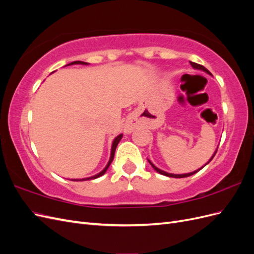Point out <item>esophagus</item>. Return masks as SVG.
I'll return each instance as SVG.
<instances>
[{"mask_svg": "<svg viewBox=\"0 0 254 254\" xmlns=\"http://www.w3.org/2000/svg\"><path fill=\"white\" fill-rule=\"evenodd\" d=\"M131 129H132V127H131V125H130V124H127L125 126V131L126 132H130V131H131Z\"/></svg>", "mask_w": 254, "mask_h": 254, "instance_id": "esophagus-1", "label": "esophagus"}]
</instances>
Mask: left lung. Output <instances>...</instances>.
<instances>
[{
	"label": "left lung",
	"mask_w": 254,
	"mask_h": 254,
	"mask_svg": "<svg viewBox=\"0 0 254 254\" xmlns=\"http://www.w3.org/2000/svg\"><path fill=\"white\" fill-rule=\"evenodd\" d=\"M190 65L191 66H193L194 68H197V70H201V71H203V72H205V73H207V74H210V75H212L211 74V72L209 71V70H207V68H205L203 65H201V64H195V63H190ZM216 152H217V149H216V151H215L214 152V155L212 156V158L210 159V161H209V162H207L206 164H209L210 162H211V161H212V159L214 158V156L215 155H216ZM148 162L150 163V165L153 167V170H155V171H157L159 174H161V175H164V176H167V177H172V178H186V177H190V176H191V175H194V174H196V173H198L199 171H200V170H202V168L206 165H204V166H202L201 168H199V170L198 171H195V172H193V173H190V174H183V175H175V174H170V173H166V172H163V171H161V170H159V168L157 167V166H155V165H153L151 162H150V161L148 160Z\"/></svg>",
	"instance_id": "left-lung-1"
}]
</instances>
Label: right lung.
Returning a JSON list of instances; mask_svg holds the SVG:
<instances>
[{
    "mask_svg": "<svg viewBox=\"0 0 254 254\" xmlns=\"http://www.w3.org/2000/svg\"><path fill=\"white\" fill-rule=\"evenodd\" d=\"M72 64H87V63H83V61H73V63L68 64L67 65H72ZM122 137H123V134H120V135H118V136L115 137V139H114V141H113V143H112V148H111V157H110V160H109L108 164L106 165V167L104 168V170H103L101 173L97 174V175H95V176H93V177H89V178H86V179H81V180H79V181H84V180H91V179H96V178H98V177L103 176V175H104V174L107 172V170H108V167L110 166L111 162H112V161H113V158H114V152H115V148H117V146H118L119 142L121 141ZM73 181H78V180H73Z\"/></svg>",
    "mask_w": 254,
    "mask_h": 254,
    "instance_id": "1",
    "label": "right lung"
}]
</instances>
